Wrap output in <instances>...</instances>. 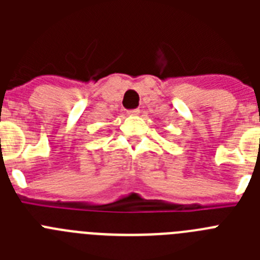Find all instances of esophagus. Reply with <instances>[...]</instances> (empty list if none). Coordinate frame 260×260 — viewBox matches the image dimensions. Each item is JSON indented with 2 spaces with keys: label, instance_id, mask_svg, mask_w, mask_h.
Segmentation results:
<instances>
[{
  "label": "esophagus",
  "instance_id": "obj_1",
  "mask_svg": "<svg viewBox=\"0 0 260 260\" xmlns=\"http://www.w3.org/2000/svg\"><path fill=\"white\" fill-rule=\"evenodd\" d=\"M139 114V109H132V110H127V116L130 117H135Z\"/></svg>",
  "mask_w": 260,
  "mask_h": 260
}]
</instances>
